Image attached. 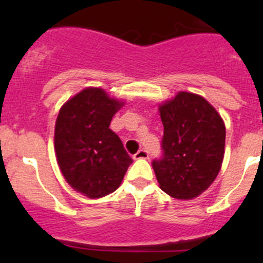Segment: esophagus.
Returning <instances> with one entry per match:
<instances>
[{"label": "esophagus", "instance_id": "esophagus-1", "mask_svg": "<svg viewBox=\"0 0 263 263\" xmlns=\"http://www.w3.org/2000/svg\"><path fill=\"white\" fill-rule=\"evenodd\" d=\"M147 158H148V153L146 150H144V148L139 150L134 155V159H147Z\"/></svg>", "mask_w": 263, "mask_h": 263}]
</instances>
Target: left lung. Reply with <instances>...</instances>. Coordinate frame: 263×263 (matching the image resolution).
<instances>
[{"label": "left lung", "mask_w": 263, "mask_h": 263, "mask_svg": "<svg viewBox=\"0 0 263 263\" xmlns=\"http://www.w3.org/2000/svg\"><path fill=\"white\" fill-rule=\"evenodd\" d=\"M164 126L163 156L153 161L159 185L177 200L205 192L221 168L225 124L216 109L197 94L179 91L159 105Z\"/></svg>", "instance_id": "obj_1"}]
</instances>
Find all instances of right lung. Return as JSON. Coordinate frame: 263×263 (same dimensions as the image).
I'll return each mask as SVG.
<instances>
[{
  "label": "right lung",
  "instance_id": "right-lung-1",
  "mask_svg": "<svg viewBox=\"0 0 263 263\" xmlns=\"http://www.w3.org/2000/svg\"><path fill=\"white\" fill-rule=\"evenodd\" d=\"M100 87H86L68 99L54 127L57 163L66 182L89 198L115 192L132 159L109 128L123 105Z\"/></svg>",
  "mask_w": 263,
  "mask_h": 263
}]
</instances>
